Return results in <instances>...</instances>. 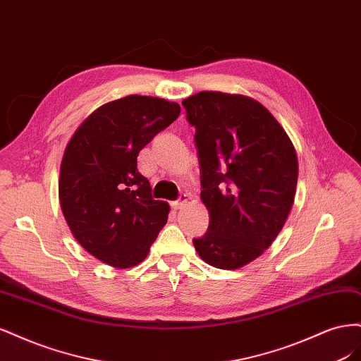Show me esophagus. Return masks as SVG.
<instances>
[{
    "mask_svg": "<svg viewBox=\"0 0 361 361\" xmlns=\"http://www.w3.org/2000/svg\"><path fill=\"white\" fill-rule=\"evenodd\" d=\"M187 202H188V195H187V194H180L179 200L173 202V203H171V207H173V209H182V207H183L185 204H187Z\"/></svg>",
    "mask_w": 361,
    "mask_h": 361,
    "instance_id": "34e87169",
    "label": "esophagus"
}]
</instances>
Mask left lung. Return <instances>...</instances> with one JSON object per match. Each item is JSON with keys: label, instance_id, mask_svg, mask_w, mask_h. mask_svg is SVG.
Segmentation results:
<instances>
[{"label": "left lung", "instance_id": "8db88e82", "mask_svg": "<svg viewBox=\"0 0 361 361\" xmlns=\"http://www.w3.org/2000/svg\"><path fill=\"white\" fill-rule=\"evenodd\" d=\"M195 128L200 197L209 227L192 239L215 268L259 257L285 226L298 180L297 152L267 108L243 94L200 92L182 101Z\"/></svg>", "mask_w": 361, "mask_h": 361}]
</instances>
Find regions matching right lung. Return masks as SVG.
I'll use <instances>...</instances> for the list:
<instances>
[{"label": "right lung", "instance_id": "add662e5", "mask_svg": "<svg viewBox=\"0 0 361 361\" xmlns=\"http://www.w3.org/2000/svg\"><path fill=\"white\" fill-rule=\"evenodd\" d=\"M180 114L176 102L130 94L97 108L64 150L59 199L72 235L104 264L130 268L149 255L170 206L137 169L149 141Z\"/></svg>", "mask_w": 361, "mask_h": 361}]
</instances>
